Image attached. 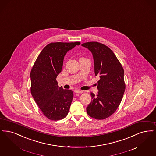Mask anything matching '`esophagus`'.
<instances>
[{"label":"esophagus","instance_id":"34e87169","mask_svg":"<svg viewBox=\"0 0 156 156\" xmlns=\"http://www.w3.org/2000/svg\"><path fill=\"white\" fill-rule=\"evenodd\" d=\"M74 92H75V93L80 94V93H83V91H81V90H74Z\"/></svg>","mask_w":156,"mask_h":156}]
</instances>
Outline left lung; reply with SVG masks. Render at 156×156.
Wrapping results in <instances>:
<instances>
[{"label":"left lung","instance_id":"1","mask_svg":"<svg viewBox=\"0 0 156 156\" xmlns=\"http://www.w3.org/2000/svg\"><path fill=\"white\" fill-rule=\"evenodd\" d=\"M81 45L90 50L94 61L98 81V94L91 93V102L87 107L88 115L96 119H104L112 115L119 107L125 92L124 70L107 46L98 42H85Z\"/></svg>","mask_w":156,"mask_h":156}]
</instances>
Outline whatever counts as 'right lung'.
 <instances>
[{"instance_id": "1", "label": "right lung", "mask_w": 156, "mask_h": 156, "mask_svg": "<svg viewBox=\"0 0 156 156\" xmlns=\"http://www.w3.org/2000/svg\"><path fill=\"white\" fill-rule=\"evenodd\" d=\"M80 44V42L49 44L42 50L31 69V94L43 114L50 120H61L68 115L73 93L59 87L56 77L62 71L65 55Z\"/></svg>"}]
</instances>
